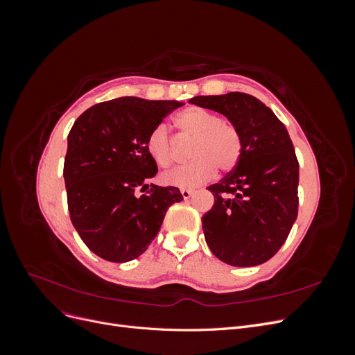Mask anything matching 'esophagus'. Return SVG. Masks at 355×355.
I'll list each match as a JSON object with an SVG mask.
<instances>
[{
    "label": "esophagus",
    "instance_id": "esophagus-1",
    "mask_svg": "<svg viewBox=\"0 0 355 355\" xmlns=\"http://www.w3.org/2000/svg\"><path fill=\"white\" fill-rule=\"evenodd\" d=\"M180 194H182V197H184V198L187 200V198H189L192 194H194V191H191V189L184 188V189H180Z\"/></svg>",
    "mask_w": 355,
    "mask_h": 355
}]
</instances>
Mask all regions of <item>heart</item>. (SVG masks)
Returning a JSON list of instances; mask_svg holds the SVG:
<instances>
[{"label":"heart","mask_w":355,"mask_h":355,"mask_svg":"<svg viewBox=\"0 0 355 355\" xmlns=\"http://www.w3.org/2000/svg\"><path fill=\"white\" fill-rule=\"evenodd\" d=\"M180 137L191 139L188 148L189 163L176 167L163 175L168 185L194 188L210 180L216 168L223 173L234 170L243 154V137L240 128L228 118H222L209 110L191 106L175 118ZM148 154L161 167L173 164L176 158L173 139L167 127L155 125L146 137Z\"/></svg>","instance_id":"heart-1"}]
</instances>
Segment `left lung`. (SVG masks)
<instances>
[{
    "mask_svg": "<svg viewBox=\"0 0 355 355\" xmlns=\"http://www.w3.org/2000/svg\"><path fill=\"white\" fill-rule=\"evenodd\" d=\"M189 102L223 114L243 137L237 167L207 188L214 197L201 218L207 245L232 266L270 261L297 218L299 161L286 125L247 93L196 96Z\"/></svg>",
    "mask_w": 355,
    "mask_h": 355,
    "instance_id": "8db88e82",
    "label": "left lung"
}]
</instances>
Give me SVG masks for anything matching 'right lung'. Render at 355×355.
I'll list each match as a JSON object with an SVG mask.
<instances>
[{"mask_svg": "<svg viewBox=\"0 0 355 355\" xmlns=\"http://www.w3.org/2000/svg\"><path fill=\"white\" fill-rule=\"evenodd\" d=\"M178 101L114 99L93 105L73 123L63 164L73 228L89 249L110 262H128L153 243L176 187L148 185L158 171L146 137Z\"/></svg>", "mask_w": 355, "mask_h": 355, "instance_id": "1", "label": "right lung"}]
</instances>
